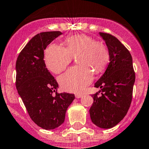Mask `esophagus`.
Wrapping results in <instances>:
<instances>
[{"instance_id": "esophagus-1", "label": "esophagus", "mask_w": 149, "mask_h": 149, "mask_svg": "<svg viewBox=\"0 0 149 149\" xmlns=\"http://www.w3.org/2000/svg\"><path fill=\"white\" fill-rule=\"evenodd\" d=\"M75 96H76V98H81V97L84 96V94H83V93H76V94L75 95Z\"/></svg>"}]
</instances>
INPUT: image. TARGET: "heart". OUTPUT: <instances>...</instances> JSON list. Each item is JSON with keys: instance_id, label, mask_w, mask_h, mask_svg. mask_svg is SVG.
<instances>
[{"instance_id": "1", "label": "heart", "mask_w": 149, "mask_h": 149, "mask_svg": "<svg viewBox=\"0 0 149 149\" xmlns=\"http://www.w3.org/2000/svg\"><path fill=\"white\" fill-rule=\"evenodd\" d=\"M65 47L51 44L45 53L47 68L59 73L77 56L79 65L70 68L59 77L58 81L64 91L79 92L84 90L93 79V70L98 73L104 69L109 61V52L103 43L85 34L72 36L65 40Z\"/></svg>"}]
</instances>
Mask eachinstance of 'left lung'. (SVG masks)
<instances>
[{"label":"left lung","instance_id":"obj_1","mask_svg":"<svg viewBox=\"0 0 149 149\" xmlns=\"http://www.w3.org/2000/svg\"><path fill=\"white\" fill-rule=\"evenodd\" d=\"M106 43L109 54V63L103 76L94 86L100 88L92 95L93 103L90 108L91 119L98 127L111 128L123 119L132 100L135 72L128 50L113 36L99 33Z\"/></svg>","mask_w":149,"mask_h":149}]
</instances>
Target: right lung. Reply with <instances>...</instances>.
<instances>
[{"mask_svg":"<svg viewBox=\"0 0 149 149\" xmlns=\"http://www.w3.org/2000/svg\"><path fill=\"white\" fill-rule=\"evenodd\" d=\"M61 34L48 31L36 35L20 53L15 64L18 94L33 121L46 130L63 123L67 109L75 98L74 94L57 93V81L44 61V50Z\"/></svg>","mask_w":149,"mask_h":149,"instance_id":"obj_1","label":"right lung"}]
</instances>
